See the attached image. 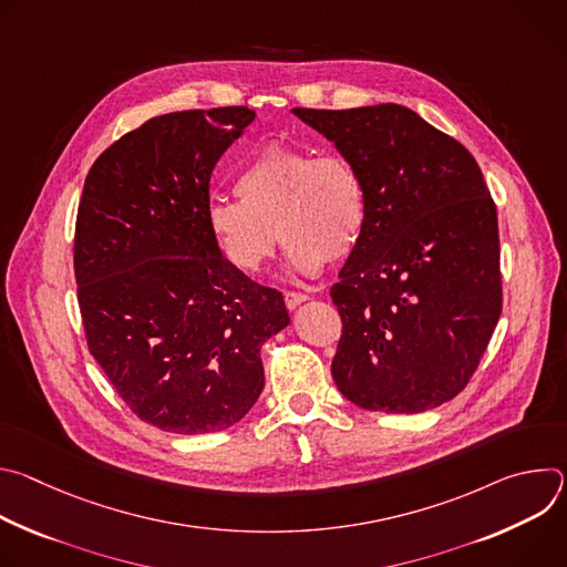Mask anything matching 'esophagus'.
Listing matches in <instances>:
<instances>
[{
	"label": "esophagus",
	"mask_w": 567,
	"mask_h": 567,
	"mask_svg": "<svg viewBox=\"0 0 567 567\" xmlns=\"http://www.w3.org/2000/svg\"><path fill=\"white\" fill-rule=\"evenodd\" d=\"M305 300H309L307 293H300V291H287V293H285V305H287L289 309H296V307L302 305Z\"/></svg>",
	"instance_id": "1"
}]
</instances>
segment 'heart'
I'll return each instance as SVG.
<instances>
[{
	"label": "heart",
	"instance_id": "obj_1",
	"mask_svg": "<svg viewBox=\"0 0 567 567\" xmlns=\"http://www.w3.org/2000/svg\"><path fill=\"white\" fill-rule=\"evenodd\" d=\"M237 197H210L206 224L226 262L247 276L287 245L289 269L318 276L348 258L365 228V190L341 154L267 145L239 166Z\"/></svg>",
	"mask_w": 567,
	"mask_h": 567
}]
</instances>
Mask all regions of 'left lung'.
I'll list each match as a JSON object with an SVG mask.
<instances>
[{"instance_id":"1","label":"left lung","mask_w":567,"mask_h":567,"mask_svg":"<svg viewBox=\"0 0 567 567\" xmlns=\"http://www.w3.org/2000/svg\"><path fill=\"white\" fill-rule=\"evenodd\" d=\"M293 114L348 158L365 228L330 296L332 377L365 411L442 406L475 372L503 309L498 215L471 152L394 103Z\"/></svg>"}]
</instances>
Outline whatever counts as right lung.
Instances as JSON below:
<instances>
[{
	"label": "right lung",
	"instance_id": "1",
	"mask_svg": "<svg viewBox=\"0 0 567 567\" xmlns=\"http://www.w3.org/2000/svg\"><path fill=\"white\" fill-rule=\"evenodd\" d=\"M249 107L145 121L92 166L73 269L92 357L143 422L182 435L230 429L265 388L260 350L289 326L282 293L221 256L206 224L219 156Z\"/></svg>",
	"mask_w": 567,
	"mask_h": 567
}]
</instances>
